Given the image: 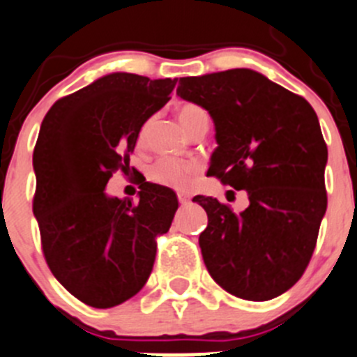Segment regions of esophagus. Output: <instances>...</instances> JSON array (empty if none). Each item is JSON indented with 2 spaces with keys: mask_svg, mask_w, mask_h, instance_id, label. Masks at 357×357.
<instances>
[{
  "mask_svg": "<svg viewBox=\"0 0 357 357\" xmlns=\"http://www.w3.org/2000/svg\"><path fill=\"white\" fill-rule=\"evenodd\" d=\"M178 200H179V204L186 206V204L192 202V197H190L188 193H178Z\"/></svg>",
  "mask_w": 357,
  "mask_h": 357,
  "instance_id": "esophagus-1",
  "label": "esophagus"
}]
</instances>
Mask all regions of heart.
<instances>
[{"mask_svg": "<svg viewBox=\"0 0 357 357\" xmlns=\"http://www.w3.org/2000/svg\"><path fill=\"white\" fill-rule=\"evenodd\" d=\"M178 119L186 130L195 126L200 120H207L206 109L200 106L186 102L178 109ZM146 136V129L141 130L139 139L143 141ZM200 172V165L195 160H179V158L162 157L155 160L148 169V178L160 186L174 190H186L193 185L195 178Z\"/></svg>", "mask_w": 357, "mask_h": 357, "instance_id": "heart-1", "label": "heart"}]
</instances>
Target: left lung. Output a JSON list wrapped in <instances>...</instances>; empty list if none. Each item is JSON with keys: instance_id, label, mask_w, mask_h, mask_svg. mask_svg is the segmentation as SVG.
Here are the masks:
<instances>
[{"instance_id": "obj_1", "label": "left lung", "mask_w": 357, "mask_h": 357, "mask_svg": "<svg viewBox=\"0 0 357 357\" xmlns=\"http://www.w3.org/2000/svg\"><path fill=\"white\" fill-rule=\"evenodd\" d=\"M176 94L214 122L207 174L249 199L238 214L213 197L193 199L207 213L199 244L211 278L244 300L282 295L305 272L328 206V148L316 112L245 68L179 78Z\"/></svg>"}]
</instances>
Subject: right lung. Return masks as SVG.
I'll list each match as a JSON object with an SVG mask.
<instances>
[{
	"label": "right lung",
	"mask_w": 357,
	"mask_h": 357,
	"mask_svg": "<svg viewBox=\"0 0 357 357\" xmlns=\"http://www.w3.org/2000/svg\"><path fill=\"white\" fill-rule=\"evenodd\" d=\"M176 82L112 73L59 99L41 122L33 153L41 248L55 279L96 309L141 291L178 209L176 193L155 183L139 186L137 204L106 193Z\"/></svg>",
	"instance_id": "right-lung-1"
}]
</instances>
